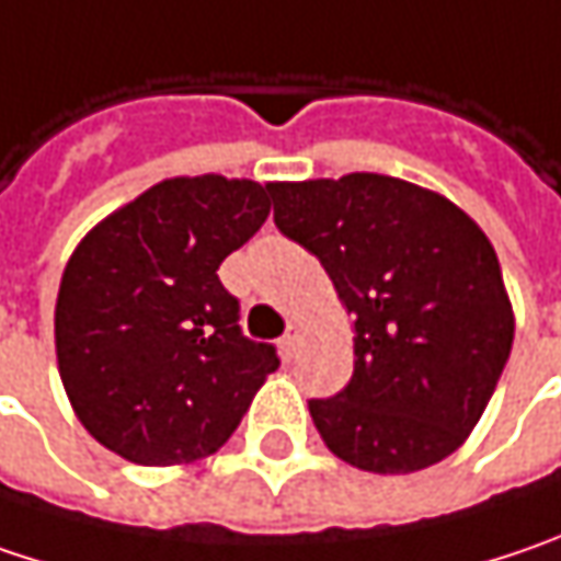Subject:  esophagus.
Segmentation results:
<instances>
[{"mask_svg":"<svg viewBox=\"0 0 561 561\" xmlns=\"http://www.w3.org/2000/svg\"><path fill=\"white\" fill-rule=\"evenodd\" d=\"M298 343H301V333H298V327H288V333L279 340V346L285 355H291L295 348H298Z\"/></svg>","mask_w":561,"mask_h":561,"instance_id":"obj_1","label":"esophagus"}]
</instances>
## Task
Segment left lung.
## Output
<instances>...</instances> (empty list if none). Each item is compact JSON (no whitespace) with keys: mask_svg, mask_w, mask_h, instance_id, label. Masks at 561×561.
<instances>
[{"mask_svg":"<svg viewBox=\"0 0 561 561\" xmlns=\"http://www.w3.org/2000/svg\"><path fill=\"white\" fill-rule=\"evenodd\" d=\"M276 225L311 250L355 320V368L308 400L340 460L415 473L477 428L514 343L492 241L460 206L387 174L270 183Z\"/></svg>","mask_w":561,"mask_h":561,"instance_id":"obj_1","label":"left lung"}]
</instances>
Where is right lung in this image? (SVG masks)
<instances>
[{"mask_svg":"<svg viewBox=\"0 0 561 561\" xmlns=\"http://www.w3.org/2000/svg\"><path fill=\"white\" fill-rule=\"evenodd\" d=\"M270 206V183L171 178L72 250L53 336L66 397L94 442L129 463L174 467L215 454L241 425L279 358L241 336L218 266Z\"/></svg>","mask_w":561,"mask_h":561,"instance_id":"add662e5","label":"right lung"}]
</instances>
